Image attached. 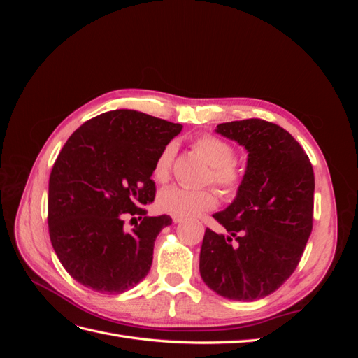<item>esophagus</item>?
Returning a JSON list of instances; mask_svg holds the SVG:
<instances>
[{
    "instance_id": "esophagus-1",
    "label": "esophagus",
    "mask_w": 358,
    "mask_h": 358,
    "mask_svg": "<svg viewBox=\"0 0 358 358\" xmlns=\"http://www.w3.org/2000/svg\"><path fill=\"white\" fill-rule=\"evenodd\" d=\"M183 221V218H180V216H173V222H175V224H180Z\"/></svg>"
}]
</instances>
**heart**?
Listing matches in <instances>:
<instances>
[{
    "instance_id": "1",
    "label": "heart",
    "mask_w": 358,
    "mask_h": 358,
    "mask_svg": "<svg viewBox=\"0 0 358 358\" xmlns=\"http://www.w3.org/2000/svg\"><path fill=\"white\" fill-rule=\"evenodd\" d=\"M194 148L210 166L208 180L218 187L225 196H234L243 180V173L233 164L234 148L210 134L199 137L194 142ZM175 154V143H167L159 150L152 166L155 180L167 182L170 179ZM158 204L167 213L180 218H194L206 210H212L216 206V196L212 189H188L173 185L159 192Z\"/></svg>"
}]
</instances>
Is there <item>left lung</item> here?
Returning <instances> with one entry per match:
<instances>
[{
	"label": "left lung",
	"mask_w": 358,
	"mask_h": 358,
	"mask_svg": "<svg viewBox=\"0 0 358 358\" xmlns=\"http://www.w3.org/2000/svg\"><path fill=\"white\" fill-rule=\"evenodd\" d=\"M216 133L248 150L233 203L213 215L227 234L206 229L200 275L216 294L254 301L294 272L312 231L313 178L305 150L287 129L263 119L220 124Z\"/></svg>",
	"instance_id": "left-lung-1"
}]
</instances>
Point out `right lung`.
Here are the masks:
<instances>
[{
  "label": "right lung",
  "mask_w": 358,
  "mask_h": 358,
  "mask_svg": "<svg viewBox=\"0 0 358 358\" xmlns=\"http://www.w3.org/2000/svg\"><path fill=\"white\" fill-rule=\"evenodd\" d=\"M180 131L142 112L112 110L86 121L61 149L49 178V236L79 284L121 294L149 273L157 236L171 218L146 216L143 206L155 199L154 161ZM129 215L141 222L128 232Z\"/></svg>",
  "instance_id": "right-lung-1"
}]
</instances>
